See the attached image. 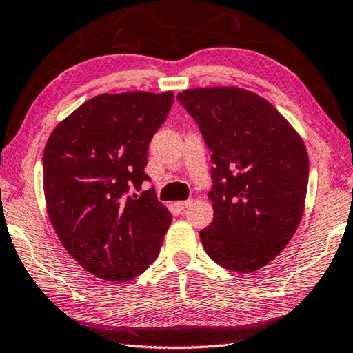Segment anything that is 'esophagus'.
Here are the masks:
<instances>
[{"mask_svg": "<svg viewBox=\"0 0 353 353\" xmlns=\"http://www.w3.org/2000/svg\"><path fill=\"white\" fill-rule=\"evenodd\" d=\"M191 204H193V199H187V201H181V202H177V207L181 208V210H183V208L190 207Z\"/></svg>", "mask_w": 353, "mask_h": 353, "instance_id": "1", "label": "esophagus"}]
</instances>
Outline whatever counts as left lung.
I'll list each match as a JSON object with an SVG mask.
<instances>
[{
    "label": "left lung",
    "mask_w": 353,
    "mask_h": 353,
    "mask_svg": "<svg viewBox=\"0 0 353 353\" xmlns=\"http://www.w3.org/2000/svg\"><path fill=\"white\" fill-rule=\"evenodd\" d=\"M177 101L212 152L213 221L201 230L207 255L249 274L282 252L301 223L308 155L288 121L259 94L235 87L194 88Z\"/></svg>",
    "instance_id": "8db88e82"
}]
</instances>
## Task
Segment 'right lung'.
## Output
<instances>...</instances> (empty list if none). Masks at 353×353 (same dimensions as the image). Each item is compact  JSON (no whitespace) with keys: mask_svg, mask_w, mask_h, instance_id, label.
Masks as SVG:
<instances>
[{"mask_svg":"<svg viewBox=\"0 0 353 353\" xmlns=\"http://www.w3.org/2000/svg\"><path fill=\"white\" fill-rule=\"evenodd\" d=\"M174 94L129 92L87 101L52 130L43 151L51 224L83 270L121 283L157 259L172 221L145 168L148 146Z\"/></svg>","mask_w":353,"mask_h":353,"instance_id":"right-lung-1","label":"right lung"}]
</instances>
